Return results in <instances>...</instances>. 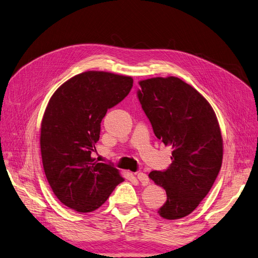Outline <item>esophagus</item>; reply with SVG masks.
Listing matches in <instances>:
<instances>
[{
  "mask_svg": "<svg viewBox=\"0 0 258 258\" xmlns=\"http://www.w3.org/2000/svg\"><path fill=\"white\" fill-rule=\"evenodd\" d=\"M137 177H138V179L140 182H141V184L142 185H147L148 183H150V178H148V176H147V174H145V173H143V172H138L137 173Z\"/></svg>",
  "mask_w": 258,
  "mask_h": 258,
  "instance_id": "34e87169",
  "label": "esophagus"
}]
</instances>
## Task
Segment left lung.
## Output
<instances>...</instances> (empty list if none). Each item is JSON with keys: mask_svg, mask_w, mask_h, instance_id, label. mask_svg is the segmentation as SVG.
I'll use <instances>...</instances> for the list:
<instances>
[{"mask_svg": "<svg viewBox=\"0 0 258 258\" xmlns=\"http://www.w3.org/2000/svg\"><path fill=\"white\" fill-rule=\"evenodd\" d=\"M139 85L138 98L155 136L172 147L168 169L148 174L167 194L158 213L167 220H178L199 206L220 172V124L208 101L177 77H154Z\"/></svg>", "mask_w": 258, "mask_h": 258, "instance_id": "left-lung-1", "label": "left lung"}]
</instances>
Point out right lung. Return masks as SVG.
I'll list each match as a JSON object with an SVG mask.
<instances>
[{
	"label": "right lung",
	"mask_w": 258,
	"mask_h": 258,
	"mask_svg": "<svg viewBox=\"0 0 258 258\" xmlns=\"http://www.w3.org/2000/svg\"><path fill=\"white\" fill-rule=\"evenodd\" d=\"M134 80L102 71L73 76L54 91L41 124L45 175L53 194L77 212L102 206L123 182L112 165L91 157L108 108L128 96Z\"/></svg>",
	"instance_id": "add662e5"
}]
</instances>
